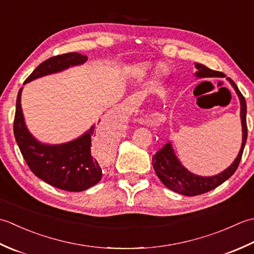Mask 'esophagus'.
Returning a JSON list of instances; mask_svg holds the SVG:
<instances>
[{
    "label": "esophagus",
    "instance_id": "esophagus-1",
    "mask_svg": "<svg viewBox=\"0 0 254 254\" xmlns=\"http://www.w3.org/2000/svg\"><path fill=\"white\" fill-rule=\"evenodd\" d=\"M126 103H129V101H128V100H127V102H126Z\"/></svg>",
    "mask_w": 254,
    "mask_h": 254
}]
</instances>
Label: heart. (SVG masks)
Segmentation results:
<instances>
[{
    "instance_id": "heart-1",
    "label": "heart",
    "mask_w": 254,
    "mask_h": 254,
    "mask_svg": "<svg viewBox=\"0 0 254 254\" xmlns=\"http://www.w3.org/2000/svg\"><path fill=\"white\" fill-rule=\"evenodd\" d=\"M150 68H151V65H150L149 64H146V62H144V64H139L136 66V72L140 75H146V74H148Z\"/></svg>"
}]
</instances>
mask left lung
Here are the masks:
<instances>
[{
    "instance_id": "8db88e82",
    "label": "left lung",
    "mask_w": 254,
    "mask_h": 254,
    "mask_svg": "<svg viewBox=\"0 0 254 254\" xmlns=\"http://www.w3.org/2000/svg\"><path fill=\"white\" fill-rule=\"evenodd\" d=\"M195 68L197 69L195 75L197 77H211L219 76L225 77L226 75L219 71L211 70L207 68L206 65L200 64H195ZM229 83L234 87L237 95L240 100V117L242 125V143L240 151L238 153L235 161L231 163L229 168H227L221 173L214 175V177H199V175L193 174L188 169H185L180 160L175 156L172 149L171 142L165 143L164 146L152 157V165L156 171L160 181L167 186L168 189L174 190L179 194L186 196H196L204 194L206 192L216 189L217 186L222 184L225 181L228 180L232 174L236 172L238 165L240 163V160L245 149L247 137H248V127H247V103L245 97L241 94V92L238 89L236 83L230 77H227Z\"/></svg>"
}]
</instances>
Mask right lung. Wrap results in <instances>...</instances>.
<instances>
[{
	"label": "right lung",
	"instance_id": "right-lung-1",
	"mask_svg": "<svg viewBox=\"0 0 254 254\" xmlns=\"http://www.w3.org/2000/svg\"><path fill=\"white\" fill-rule=\"evenodd\" d=\"M87 57L69 53L51 57L36 68L24 84L38 77L64 71L73 65L83 64ZM20 87L14 118V136L26 163L32 172L44 182L69 192H82L92 188L102 179L101 164L92 156V141L98 138L95 126L74 140L60 144H46L38 141L25 125L20 105Z\"/></svg>",
	"mask_w": 254,
	"mask_h": 254
}]
</instances>
